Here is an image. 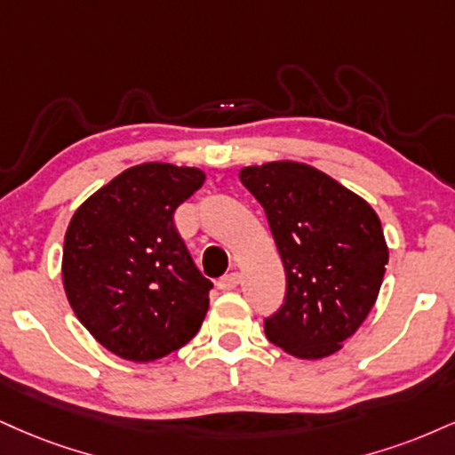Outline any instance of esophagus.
<instances>
[{"label":"esophagus","mask_w":455,"mask_h":455,"mask_svg":"<svg viewBox=\"0 0 455 455\" xmlns=\"http://www.w3.org/2000/svg\"><path fill=\"white\" fill-rule=\"evenodd\" d=\"M239 283H242V275L235 271V273H228V275L220 277V280H218V288H220V290H233V288H237Z\"/></svg>","instance_id":"34e87169"}]
</instances>
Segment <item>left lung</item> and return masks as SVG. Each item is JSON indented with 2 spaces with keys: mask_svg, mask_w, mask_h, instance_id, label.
Masks as SVG:
<instances>
[{
  "mask_svg": "<svg viewBox=\"0 0 455 455\" xmlns=\"http://www.w3.org/2000/svg\"><path fill=\"white\" fill-rule=\"evenodd\" d=\"M239 180L262 205L286 269V297L265 317L273 346L324 358L373 309L387 245L373 207L331 175L294 161L245 167Z\"/></svg>",
  "mask_w": 455,
  "mask_h": 455,
  "instance_id": "left-lung-1",
  "label": "left lung"
}]
</instances>
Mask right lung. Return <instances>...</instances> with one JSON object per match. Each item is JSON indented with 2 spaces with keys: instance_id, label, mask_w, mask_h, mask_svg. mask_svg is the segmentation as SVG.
<instances>
[{
  "instance_id": "add662e5",
  "label": "right lung",
  "mask_w": 455,
  "mask_h": 455,
  "mask_svg": "<svg viewBox=\"0 0 455 455\" xmlns=\"http://www.w3.org/2000/svg\"><path fill=\"white\" fill-rule=\"evenodd\" d=\"M205 182L195 167L144 163L97 190L63 245L68 300L103 347L152 363L199 332L213 283L196 269L173 213Z\"/></svg>"
}]
</instances>
